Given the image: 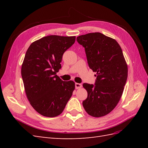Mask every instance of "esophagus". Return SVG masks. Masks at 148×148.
Segmentation results:
<instances>
[{"mask_svg": "<svg viewBox=\"0 0 148 148\" xmlns=\"http://www.w3.org/2000/svg\"><path fill=\"white\" fill-rule=\"evenodd\" d=\"M82 88V84H80V83H75V88L76 89H79V88Z\"/></svg>", "mask_w": 148, "mask_h": 148, "instance_id": "34e87169", "label": "esophagus"}]
</instances>
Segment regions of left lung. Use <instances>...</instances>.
<instances>
[{
    "instance_id": "left-lung-1",
    "label": "left lung",
    "mask_w": 148,
    "mask_h": 148,
    "mask_svg": "<svg viewBox=\"0 0 148 148\" xmlns=\"http://www.w3.org/2000/svg\"><path fill=\"white\" fill-rule=\"evenodd\" d=\"M77 40L84 47L89 68L97 77L95 85L83 84L88 92L83 107L92 117H103L114 110L122 96L128 77L127 64L113 38L91 33L79 36Z\"/></svg>"
}]
</instances>
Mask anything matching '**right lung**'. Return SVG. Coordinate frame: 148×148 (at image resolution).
Listing matches in <instances>:
<instances>
[{"label": "right lung", "mask_w": 148, "mask_h": 148, "mask_svg": "<svg viewBox=\"0 0 148 148\" xmlns=\"http://www.w3.org/2000/svg\"><path fill=\"white\" fill-rule=\"evenodd\" d=\"M75 39L47 36L33 42L26 52L21 65L26 95L34 109L44 117L61 114L75 90L74 82H63L56 74L62 56Z\"/></svg>", "instance_id": "obj_1"}]
</instances>
